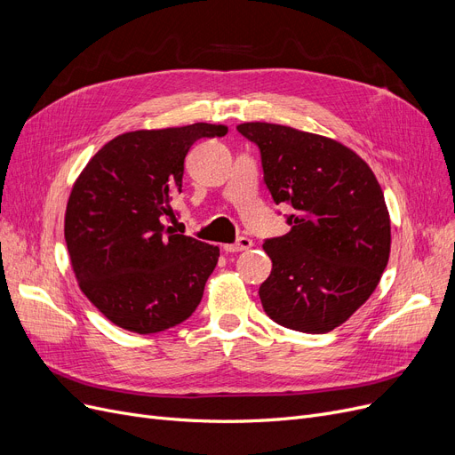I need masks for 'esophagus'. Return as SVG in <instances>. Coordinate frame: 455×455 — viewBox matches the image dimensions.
I'll use <instances>...</instances> for the list:
<instances>
[{
	"instance_id": "34e87169",
	"label": "esophagus",
	"mask_w": 455,
	"mask_h": 455,
	"mask_svg": "<svg viewBox=\"0 0 455 455\" xmlns=\"http://www.w3.org/2000/svg\"><path fill=\"white\" fill-rule=\"evenodd\" d=\"M253 246V241L248 239V236H241L239 241H236L235 244H226L224 250L226 251H244V250H250Z\"/></svg>"
}]
</instances>
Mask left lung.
I'll return each mask as SVG.
<instances>
[{
	"label": "left lung",
	"instance_id": "left-lung-1",
	"mask_svg": "<svg viewBox=\"0 0 455 455\" xmlns=\"http://www.w3.org/2000/svg\"><path fill=\"white\" fill-rule=\"evenodd\" d=\"M239 133L261 149L275 204L294 207L291 231L263 244L272 272L259 287L281 326L328 333L376 291L391 253L383 190L354 149L291 125L244 122Z\"/></svg>",
	"mask_w": 455,
	"mask_h": 455
}]
</instances>
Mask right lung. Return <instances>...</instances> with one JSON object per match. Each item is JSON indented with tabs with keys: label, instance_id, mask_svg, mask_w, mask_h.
Listing matches in <instances>:
<instances>
[{
	"label": "right lung",
	"instance_id": "obj_1",
	"mask_svg": "<svg viewBox=\"0 0 455 455\" xmlns=\"http://www.w3.org/2000/svg\"><path fill=\"white\" fill-rule=\"evenodd\" d=\"M222 124L139 129L98 149L76 180L67 214L70 265L92 306L116 326L157 333L198 307L220 250L164 226L181 192L183 163L202 137H224Z\"/></svg>",
	"mask_w": 455,
	"mask_h": 455
}]
</instances>
